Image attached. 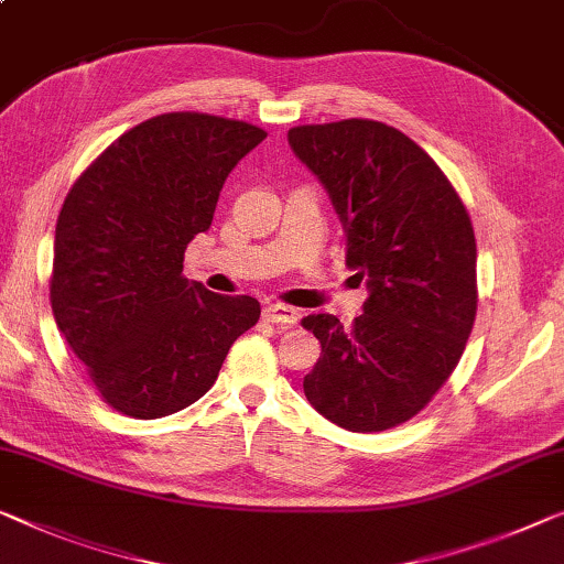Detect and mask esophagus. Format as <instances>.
<instances>
[{
  "label": "esophagus",
  "mask_w": 564,
  "mask_h": 564,
  "mask_svg": "<svg viewBox=\"0 0 564 564\" xmlns=\"http://www.w3.org/2000/svg\"><path fill=\"white\" fill-rule=\"evenodd\" d=\"M263 316H265V322L279 324V326H293V324H299V318H301L296 308L283 306V304H265Z\"/></svg>",
  "instance_id": "esophagus-1"
}]
</instances>
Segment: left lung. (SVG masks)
<instances>
[{"label":"left lung","mask_w":564,"mask_h":564,"mask_svg":"<svg viewBox=\"0 0 564 564\" xmlns=\"http://www.w3.org/2000/svg\"><path fill=\"white\" fill-rule=\"evenodd\" d=\"M289 144L322 182L347 235V265L367 281L344 329L306 316L322 357L304 377L311 405L344 431L413 417L443 388L476 318V238L441 166L388 123L296 126Z\"/></svg>","instance_id":"left-lung-1"}]
</instances>
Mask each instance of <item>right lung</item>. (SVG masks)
Segmentation results:
<instances>
[{
  "instance_id": "obj_1",
  "label": "right lung",
  "mask_w": 564,
  "mask_h": 564,
  "mask_svg": "<svg viewBox=\"0 0 564 564\" xmlns=\"http://www.w3.org/2000/svg\"><path fill=\"white\" fill-rule=\"evenodd\" d=\"M265 139L258 126L164 113L100 154L63 202L55 228V322L108 405L154 420L213 388L260 304L182 275L228 174Z\"/></svg>"
}]
</instances>
